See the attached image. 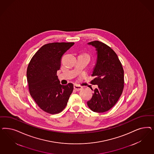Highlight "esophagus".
Wrapping results in <instances>:
<instances>
[{
    "label": "esophagus",
    "mask_w": 154,
    "mask_h": 154,
    "mask_svg": "<svg viewBox=\"0 0 154 154\" xmlns=\"http://www.w3.org/2000/svg\"><path fill=\"white\" fill-rule=\"evenodd\" d=\"M74 88L75 90L78 91H80V90H81V89H82V87L81 86H79V85H74Z\"/></svg>",
    "instance_id": "1"
}]
</instances>
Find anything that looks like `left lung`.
I'll use <instances>...</instances> for the list:
<instances>
[{
  "mask_svg": "<svg viewBox=\"0 0 154 154\" xmlns=\"http://www.w3.org/2000/svg\"><path fill=\"white\" fill-rule=\"evenodd\" d=\"M94 47L97 59L92 76V85H97L91 99L87 101L90 109L96 113L109 110L116 104L124 86V72L116 53L98 41L87 44Z\"/></svg>",
  "mask_w": 154,
  "mask_h": 154,
  "instance_id": "1",
  "label": "left lung"
}]
</instances>
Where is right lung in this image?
<instances>
[{
  "label": "right lung",
  "mask_w": 154,
  "mask_h": 154,
  "mask_svg": "<svg viewBox=\"0 0 154 154\" xmlns=\"http://www.w3.org/2000/svg\"><path fill=\"white\" fill-rule=\"evenodd\" d=\"M74 42H54L42 46L30 60L26 77L30 94L41 109L57 114L65 108L74 85H62L57 75L61 57Z\"/></svg>",
  "instance_id": "add662e5"
}]
</instances>
